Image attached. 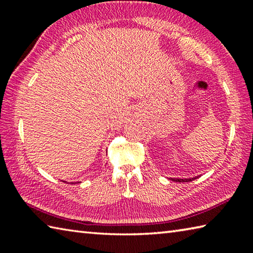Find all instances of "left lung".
Here are the masks:
<instances>
[{"label":"left lung","mask_w":253,"mask_h":253,"mask_svg":"<svg viewBox=\"0 0 253 253\" xmlns=\"http://www.w3.org/2000/svg\"><path fill=\"white\" fill-rule=\"evenodd\" d=\"M195 178H198V176L191 177V178H169V179L174 182H191V181H194Z\"/></svg>","instance_id":"8db88e82"}]
</instances>
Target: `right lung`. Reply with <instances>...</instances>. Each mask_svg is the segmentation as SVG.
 Instances as JSON below:
<instances>
[{"label":"right lung","mask_w":253,"mask_h":253,"mask_svg":"<svg viewBox=\"0 0 253 253\" xmlns=\"http://www.w3.org/2000/svg\"><path fill=\"white\" fill-rule=\"evenodd\" d=\"M72 184H74V183H72Z\"/></svg>","instance_id":"add662e5"}]
</instances>
